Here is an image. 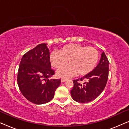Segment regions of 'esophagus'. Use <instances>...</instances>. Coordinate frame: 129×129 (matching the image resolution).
Listing matches in <instances>:
<instances>
[{
	"label": "esophagus",
	"instance_id": "obj_1",
	"mask_svg": "<svg viewBox=\"0 0 129 129\" xmlns=\"http://www.w3.org/2000/svg\"><path fill=\"white\" fill-rule=\"evenodd\" d=\"M68 80V79H64V78H61V83H63V82H66V81Z\"/></svg>",
	"mask_w": 129,
	"mask_h": 129
}]
</instances>
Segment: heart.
Here are the masks:
<instances>
[{
    "label": "heart",
    "instance_id": "obj_1",
    "mask_svg": "<svg viewBox=\"0 0 129 129\" xmlns=\"http://www.w3.org/2000/svg\"><path fill=\"white\" fill-rule=\"evenodd\" d=\"M99 60V53L93 47H84L79 44H69L52 52L50 55L52 66L57 69L63 68L68 62L69 66L57 72L61 77L77 75L84 76L92 71Z\"/></svg>",
    "mask_w": 129,
    "mask_h": 129
}]
</instances>
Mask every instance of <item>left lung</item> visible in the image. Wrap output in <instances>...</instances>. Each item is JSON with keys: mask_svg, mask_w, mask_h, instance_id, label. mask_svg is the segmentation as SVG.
Listing matches in <instances>:
<instances>
[{"mask_svg": "<svg viewBox=\"0 0 129 129\" xmlns=\"http://www.w3.org/2000/svg\"><path fill=\"white\" fill-rule=\"evenodd\" d=\"M109 68V60L103 52L99 63L93 71L80 79L73 80L74 86L70 91L73 99L82 103L96 99L106 85Z\"/></svg>", "mask_w": 129, "mask_h": 129, "instance_id": "obj_1", "label": "left lung"}]
</instances>
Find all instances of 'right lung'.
<instances>
[{"label":"right lung","instance_id":"add662e5","mask_svg":"<svg viewBox=\"0 0 129 129\" xmlns=\"http://www.w3.org/2000/svg\"><path fill=\"white\" fill-rule=\"evenodd\" d=\"M47 45L40 44L24 54L19 67L17 81L19 89L26 99L36 105L52 100L61 83L60 79H49L54 71L51 69Z\"/></svg>","mask_w":129,"mask_h":129}]
</instances>
